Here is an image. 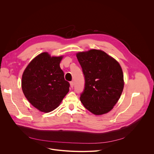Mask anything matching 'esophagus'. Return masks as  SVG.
Returning <instances> with one entry per match:
<instances>
[{
  "mask_svg": "<svg viewBox=\"0 0 154 154\" xmlns=\"http://www.w3.org/2000/svg\"><path fill=\"white\" fill-rule=\"evenodd\" d=\"M70 85H71V87L73 88V86H74V82H72V81L70 82Z\"/></svg>",
  "mask_w": 154,
  "mask_h": 154,
  "instance_id": "1",
  "label": "esophagus"
}]
</instances>
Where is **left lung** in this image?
I'll return each instance as SVG.
<instances>
[{"instance_id": "1", "label": "left lung", "mask_w": 154, "mask_h": 154, "mask_svg": "<svg viewBox=\"0 0 154 154\" xmlns=\"http://www.w3.org/2000/svg\"><path fill=\"white\" fill-rule=\"evenodd\" d=\"M85 77L80 101L92 113H108L118 102L124 88V76L119 63L103 51L91 49L77 54Z\"/></svg>"}]
</instances>
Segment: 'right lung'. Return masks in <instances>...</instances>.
I'll list each match as a JSON object with an SVG mask.
<instances>
[{"label":"right lung","mask_w":154,"mask_h":154,"mask_svg":"<svg viewBox=\"0 0 154 154\" xmlns=\"http://www.w3.org/2000/svg\"><path fill=\"white\" fill-rule=\"evenodd\" d=\"M62 57L43 52L27 66L22 77V89L29 102L39 111L50 112L56 108L69 90L60 67Z\"/></svg>","instance_id":"1"}]
</instances>
